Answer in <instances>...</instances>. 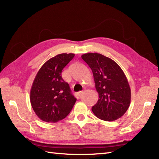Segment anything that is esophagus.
<instances>
[{
    "instance_id": "obj_1",
    "label": "esophagus",
    "mask_w": 159,
    "mask_h": 159,
    "mask_svg": "<svg viewBox=\"0 0 159 159\" xmlns=\"http://www.w3.org/2000/svg\"><path fill=\"white\" fill-rule=\"evenodd\" d=\"M84 93V91H80V92H78L79 96H80L82 95V93Z\"/></svg>"
}]
</instances>
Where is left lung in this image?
<instances>
[{
    "label": "left lung",
    "mask_w": 159,
    "mask_h": 159,
    "mask_svg": "<svg viewBox=\"0 0 159 159\" xmlns=\"http://www.w3.org/2000/svg\"><path fill=\"white\" fill-rule=\"evenodd\" d=\"M81 58L91 68L99 99L92 110L105 121L122 117L130 106L131 90L126 77L112 59L96 53H88Z\"/></svg>",
    "instance_id": "obj_1"
}]
</instances>
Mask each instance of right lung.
I'll return each mask as SVG.
<instances>
[{"label":"right lung","mask_w":159,"mask_h":159,"mask_svg":"<svg viewBox=\"0 0 159 159\" xmlns=\"http://www.w3.org/2000/svg\"><path fill=\"white\" fill-rule=\"evenodd\" d=\"M74 53H61L47 61L39 70L30 92V101L41 120L57 122L69 114L76 102L61 71L74 58Z\"/></svg>","instance_id":"obj_1"}]
</instances>
